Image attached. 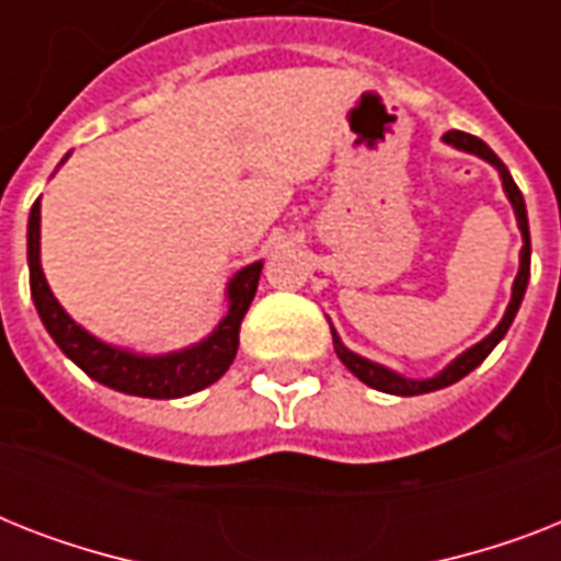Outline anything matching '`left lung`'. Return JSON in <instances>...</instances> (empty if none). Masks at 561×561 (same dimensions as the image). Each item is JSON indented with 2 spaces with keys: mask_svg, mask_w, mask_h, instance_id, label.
Segmentation results:
<instances>
[{
  "mask_svg": "<svg viewBox=\"0 0 561 561\" xmlns=\"http://www.w3.org/2000/svg\"><path fill=\"white\" fill-rule=\"evenodd\" d=\"M445 142L454 145V148H460V151L478 153V157H483V160L492 162V165L501 171V180H504V192H506V197H510V203H513L515 218H518V227H522V236H524L522 267H518V276H515L510 308H506L504 320L497 323L495 332L489 334L486 341H480L478 346H471L469 352H462L460 358L454 360V364H448V367L436 375V378H427V381H410V378H401V375L390 373V369L378 367V364H373V360L360 358V355H355V352L346 350V346L337 341V334H334V350H337V358H341L343 364L352 369V373L358 375L360 381L369 383V387H375V390L392 392V396H422V392L443 390V387H448V383L460 381L462 375H469L474 367H480V364L486 360L489 352L495 350L497 343H501V337L510 332V325H513L515 314H518V306H522L524 290H527V279H530V227H527V206H524L522 188L515 186V180L510 178V171H506L504 162L497 160V153L492 151V148H489L483 139H478V136H471V134H462V130H448V134H445Z\"/></svg>",
  "mask_w": 561,
  "mask_h": 561,
  "instance_id": "obj_1",
  "label": "left lung"
}]
</instances>
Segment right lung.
Listing matches in <instances>:
<instances>
[{
    "label": "right lung",
    "instance_id": "right-lung-1",
    "mask_svg": "<svg viewBox=\"0 0 561 561\" xmlns=\"http://www.w3.org/2000/svg\"><path fill=\"white\" fill-rule=\"evenodd\" d=\"M262 262L250 264L236 273L229 282V311L220 325L203 343L186 352L162 355V358H142L130 352L113 350L107 343L95 341L87 334L72 317L66 314L60 302L51 297L46 285L43 267H39V201H34L28 215V282L31 299L37 306V314L51 334V341L64 350L66 358H72L83 373L95 378L104 387L118 392L145 396V399H180L188 392L209 387L227 373L238 352V329L244 320L247 308L253 302L259 288Z\"/></svg>",
    "mask_w": 561,
    "mask_h": 561
}]
</instances>
